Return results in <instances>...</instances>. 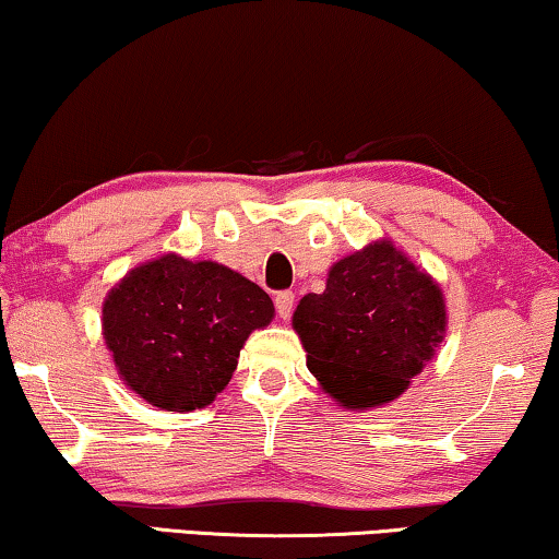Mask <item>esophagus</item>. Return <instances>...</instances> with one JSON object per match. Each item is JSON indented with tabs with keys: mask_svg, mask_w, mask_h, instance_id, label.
<instances>
[{
	"mask_svg": "<svg viewBox=\"0 0 559 559\" xmlns=\"http://www.w3.org/2000/svg\"><path fill=\"white\" fill-rule=\"evenodd\" d=\"M274 305H277V312L282 320H289V314L295 310V295L293 293H280L274 297Z\"/></svg>",
	"mask_w": 559,
	"mask_h": 559,
	"instance_id": "1",
	"label": "esophagus"
}]
</instances>
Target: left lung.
<instances>
[{
    "label": "left lung",
    "mask_w": 559,
    "mask_h": 559,
    "mask_svg": "<svg viewBox=\"0 0 559 559\" xmlns=\"http://www.w3.org/2000/svg\"><path fill=\"white\" fill-rule=\"evenodd\" d=\"M447 325L439 282L391 239L335 262L325 293L305 295L293 314L310 373L350 411L399 399L431 362Z\"/></svg>",
    "instance_id": "obj_1"
}]
</instances>
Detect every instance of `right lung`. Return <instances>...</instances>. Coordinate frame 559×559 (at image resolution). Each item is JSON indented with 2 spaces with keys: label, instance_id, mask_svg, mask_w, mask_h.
<instances>
[{
  "label": "right lung",
  "instance_id": "right-lung-1",
  "mask_svg": "<svg viewBox=\"0 0 559 559\" xmlns=\"http://www.w3.org/2000/svg\"><path fill=\"white\" fill-rule=\"evenodd\" d=\"M274 318L270 295L219 262L181 254L133 266L103 302L118 376L160 411H197L222 393L239 350Z\"/></svg>",
  "mask_w": 559,
  "mask_h": 559
}]
</instances>
